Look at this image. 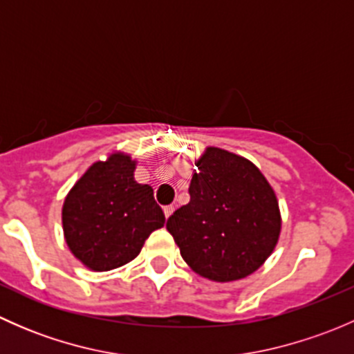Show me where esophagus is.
Masks as SVG:
<instances>
[{
  "instance_id": "esophagus-1",
  "label": "esophagus",
  "mask_w": 354,
  "mask_h": 354,
  "mask_svg": "<svg viewBox=\"0 0 354 354\" xmlns=\"http://www.w3.org/2000/svg\"><path fill=\"white\" fill-rule=\"evenodd\" d=\"M173 212H174V207H173V205H166V207H164V216H166V219H167V217H169Z\"/></svg>"
}]
</instances>
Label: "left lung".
<instances>
[{
    "label": "left lung",
    "instance_id": "left-lung-1",
    "mask_svg": "<svg viewBox=\"0 0 354 354\" xmlns=\"http://www.w3.org/2000/svg\"><path fill=\"white\" fill-rule=\"evenodd\" d=\"M190 202L174 210L167 231L185 262L210 281L255 272L276 248L281 214L276 194L245 157L209 147L195 162Z\"/></svg>",
    "mask_w": 354,
    "mask_h": 354
}]
</instances>
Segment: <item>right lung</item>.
<instances>
[{"mask_svg":"<svg viewBox=\"0 0 354 354\" xmlns=\"http://www.w3.org/2000/svg\"><path fill=\"white\" fill-rule=\"evenodd\" d=\"M133 171L135 160L118 152L92 164L66 195V245L88 269L104 272L124 266L166 223L152 187L137 183Z\"/></svg>","mask_w":354,"mask_h":354,"instance_id":"obj_1","label":"right lung"}]
</instances>
